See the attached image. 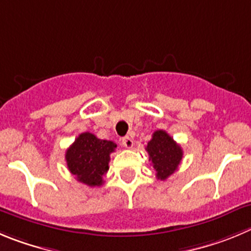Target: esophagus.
<instances>
[{
	"mask_svg": "<svg viewBox=\"0 0 251 251\" xmlns=\"http://www.w3.org/2000/svg\"><path fill=\"white\" fill-rule=\"evenodd\" d=\"M121 144H123V146L125 147V149H132V146H133L132 139L128 136L123 137V140H121Z\"/></svg>",
	"mask_w": 251,
	"mask_h": 251,
	"instance_id": "1",
	"label": "esophagus"
}]
</instances>
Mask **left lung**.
I'll list each match as a JSON object with an SVG mask.
<instances>
[{
    "mask_svg": "<svg viewBox=\"0 0 251 251\" xmlns=\"http://www.w3.org/2000/svg\"><path fill=\"white\" fill-rule=\"evenodd\" d=\"M152 167L156 171L157 179L168 178L175 172L183 157V151L166 131L157 130L152 135L146 146Z\"/></svg>",
    "mask_w": 251,
    "mask_h": 251,
    "instance_id": "obj_1",
    "label": "left lung"
}]
</instances>
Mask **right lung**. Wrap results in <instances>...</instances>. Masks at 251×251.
Wrapping results in <instances>:
<instances>
[{"label":"right lung","instance_id":"add662e5","mask_svg":"<svg viewBox=\"0 0 251 251\" xmlns=\"http://www.w3.org/2000/svg\"><path fill=\"white\" fill-rule=\"evenodd\" d=\"M115 149V142L100 140L90 132H83L65 152L67 166L81 183L89 187L101 186L104 175L109 170L110 153Z\"/></svg>","mask_w":251,"mask_h":251}]
</instances>
